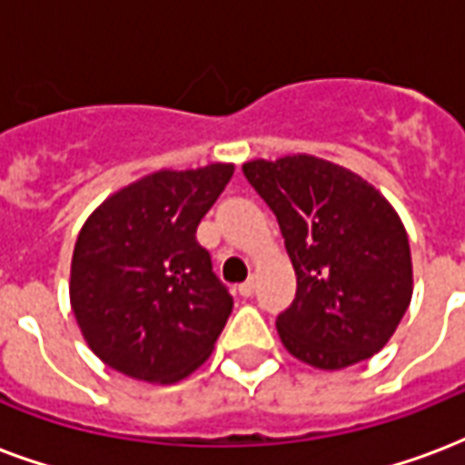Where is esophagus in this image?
Returning <instances> with one entry per match:
<instances>
[{"instance_id":"1","label":"esophagus","mask_w":465,"mask_h":465,"mask_svg":"<svg viewBox=\"0 0 465 465\" xmlns=\"http://www.w3.org/2000/svg\"><path fill=\"white\" fill-rule=\"evenodd\" d=\"M253 289H256V282H253V279H246L243 283H239V293H242V296H246V299L252 296Z\"/></svg>"}]
</instances>
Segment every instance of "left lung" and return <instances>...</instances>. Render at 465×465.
Returning <instances> with one entry per match:
<instances>
[{
	"mask_svg": "<svg viewBox=\"0 0 465 465\" xmlns=\"http://www.w3.org/2000/svg\"><path fill=\"white\" fill-rule=\"evenodd\" d=\"M243 176L276 213L296 272V299L276 319L283 346L323 371L371 359L413 293L399 213L359 173L306 153L246 162Z\"/></svg>",
	"mask_w": 465,
	"mask_h": 465,
	"instance_id": "left-lung-1",
	"label": "left lung"
}]
</instances>
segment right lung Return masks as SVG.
Wrapping results in <instances>:
<instances>
[{
    "label": "right lung",
    "instance_id": "right-lung-1",
    "mask_svg": "<svg viewBox=\"0 0 465 465\" xmlns=\"http://www.w3.org/2000/svg\"><path fill=\"white\" fill-rule=\"evenodd\" d=\"M232 163L149 173L112 193L79 232L69 296L89 349L106 366L176 383L209 359L233 309L196 242Z\"/></svg>",
    "mask_w": 465,
    "mask_h": 465
}]
</instances>
